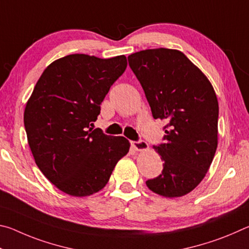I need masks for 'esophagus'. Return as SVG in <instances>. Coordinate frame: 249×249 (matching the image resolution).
Segmentation results:
<instances>
[{"mask_svg": "<svg viewBox=\"0 0 249 249\" xmlns=\"http://www.w3.org/2000/svg\"><path fill=\"white\" fill-rule=\"evenodd\" d=\"M132 146L135 150H138V151L148 149V144H147L145 141H142V140L132 142Z\"/></svg>", "mask_w": 249, "mask_h": 249, "instance_id": "esophagus-1", "label": "esophagus"}]
</instances>
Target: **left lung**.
<instances>
[{"instance_id":"obj_1","label":"left lung","mask_w":249,"mask_h":249,"mask_svg":"<svg viewBox=\"0 0 249 249\" xmlns=\"http://www.w3.org/2000/svg\"><path fill=\"white\" fill-rule=\"evenodd\" d=\"M127 59L153 117L168 122L163 142L154 145L163 169L146 184L162 196H182L201 182L215 155L216 94L208 78L179 50L146 49Z\"/></svg>"}]
</instances>
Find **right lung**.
Instances as JSON below:
<instances>
[{
	"instance_id": "add662e5",
	"label": "right lung",
	"mask_w": 249,
	"mask_h": 249,
	"mask_svg": "<svg viewBox=\"0 0 249 249\" xmlns=\"http://www.w3.org/2000/svg\"><path fill=\"white\" fill-rule=\"evenodd\" d=\"M126 67L125 56L69 54L50 64L34 88L24 112L28 145L40 171L67 195L100 191L128 153L125 137L90 127Z\"/></svg>"
}]
</instances>
